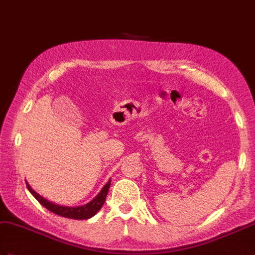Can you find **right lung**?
I'll return each mask as SVG.
<instances>
[{"label":"right lung","mask_w":255,"mask_h":255,"mask_svg":"<svg viewBox=\"0 0 255 255\" xmlns=\"http://www.w3.org/2000/svg\"><path fill=\"white\" fill-rule=\"evenodd\" d=\"M110 182H111V178L109 179L108 183L104 186L101 192H99L94 199H93L91 202H89L88 204H84V206H81V207H64V206H59V204L53 203L51 201L44 199V198L40 196L39 194H36V192L30 187V185L27 182L26 184L29 191L33 195L35 199L38 200L43 207L46 208L48 211H51V212L60 216L67 217V219L88 220L90 217L94 216L98 211L102 209L105 200H106V197L110 187Z\"/></svg>","instance_id":"obj_1"}]
</instances>
